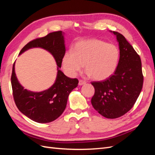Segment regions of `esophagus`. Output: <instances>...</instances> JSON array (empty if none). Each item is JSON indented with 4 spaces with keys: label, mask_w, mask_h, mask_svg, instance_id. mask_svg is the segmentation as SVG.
Returning <instances> with one entry per match:
<instances>
[{
    "label": "esophagus",
    "mask_w": 155,
    "mask_h": 155,
    "mask_svg": "<svg viewBox=\"0 0 155 155\" xmlns=\"http://www.w3.org/2000/svg\"><path fill=\"white\" fill-rule=\"evenodd\" d=\"M86 81H84V80H81V79H80V80L79 81V85H85V84H86Z\"/></svg>",
    "instance_id": "1"
}]
</instances>
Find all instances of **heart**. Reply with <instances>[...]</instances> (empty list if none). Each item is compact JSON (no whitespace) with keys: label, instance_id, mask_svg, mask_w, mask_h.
Wrapping results in <instances>:
<instances>
[{"label":"heart","instance_id":"heart-1","mask_svg":"<svg viewBox=\"0 0 155 155\" xmlns=\"http://www.w3.org/2000/svg\"><path fill=\"white\" fill-rule=\"evenodd\" d=\"M120 58L118 48L99 39L79 41L72 51L64 54L62 64L68 76H75L84 65L88 75L95 80H104L116 71Z\"/></svg>","mask_w":155,"mask_h":155}]
</instances>
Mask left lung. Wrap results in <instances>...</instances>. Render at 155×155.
<instances>
[{
  "label": "left lung",
  "mask_w": 155,
  "mask_h": 155,
  "mask_svg": "<svg viewBox=\"0 0 155 155\" xmlns=\"http://www.w3.org/2000/svg\"><path fill=\"white\" fill-rule=\"evenodd\" d=\"M120 59L114 74L101 81H92L95 92L91 99L94 109L107 118L124 115L133 107L141 92L143 76L139 55L125 37L117 31Z\"/></svg>",
  "instance_id": "left-lung-1"
}]
</instances>
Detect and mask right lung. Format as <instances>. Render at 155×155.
<instances>
[{
	"mask_svg": "<svg viewBox=\"0 0 155 155\" xmlns=\"http://www.w3.org/2000/svg\"><path fill=\"white\" fill-rule=\"evenodd\" d=\"M42 48L54 56L58 65V74L54 85L44 91L37 92L25 89L18 82L13 63L11 83L13 99L23 114L37 123H49L62 114L66 108L69 94L76 88L78 79L65 76L59 70L61 67L65 54L64 36L62 31L51 32L45 37L37 38L26 44L19 55L31 48Z\"/></svg>",
	"mask_w": 155,
	"mask_h": 155,
	"instance_id": "add662e5",
	"label": "right lung"
}]
</instances>
